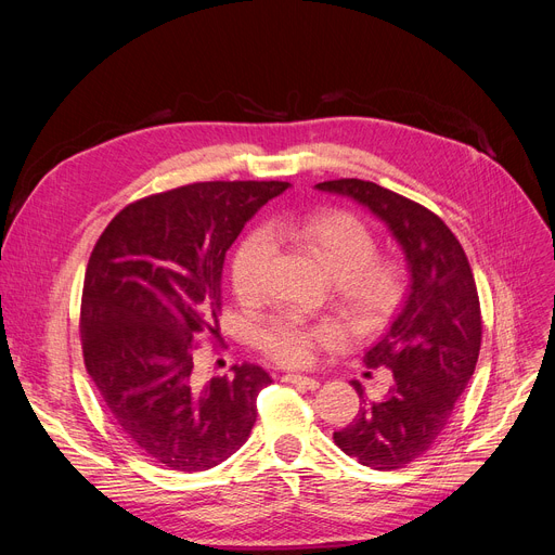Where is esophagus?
<instances>
[{
  "instance_id": "esophagus-1",
  "label": "esophagus",
  "mask_w": 555,
  "mask_h": 555,
  "mask_svg": "<svg viewBox=\"0 0 555 555\" xmlns=\"http://www.w3.org/2000/svg\"><path fill=\"white\" fill-rule=\"evenodd\" d=\"M285 383H293V385H297V387H301V389H306V391H314V389H319V380L317 377H310V375H299V373H287L285 377H283Z\"/></svg>"
}]
</instances>
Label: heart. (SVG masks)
Listing matches in <instances>:
<instances>
[{
  "label": "heart",
  "mask_w": 555,
  "mask_h": 555,
  "mask_svg": "<svg viewBox=\"0 0 555 555\" xmlns=\"http://www.w3.org/2000/svg\"><path fill=\"white\" fill-rule=\"evenodd\" d=\"M295 238L335 281L344 314L360 328L380 326L404 297V274L389 260H377L371 229L346 211H319L295 220H279L254 229L241 241L231 260V283L241 297H251L266 276L274 251L272 236ZM333 339L328 328L304 326L293 317H279L258 333V346L281 364L301 366L312 360L314 346Z\"/></svg>",
  "instance_id": "b5f03b06"
}]
</instances>
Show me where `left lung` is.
<instances>
[{"label":"left lung","mask_w":555,"mask_h":555,"mask_svg":"<svg viewBox=\"0 0 555 555\" xmlns=\"http://www.w3.org/2000/svg\"><path fill=\"white\" fill-rule=\"evenodd\" d=\"M314 189L353 199L385 222L410 272L396 317L364 353L369 369H391V387L373 402L353 380L360 412L333 434L362 465L396 470L439 439L475 373L481 346L475 276L454 233L421 204L364 180H333Z\"/></svg>","instance_id":"obj_1"}]
</instances>
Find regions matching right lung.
<instances>
[{"label": "right lung", "instance_id": "add662e5", "mask_svg": "<svg viewBox=\"0 0 555 555\" xmlns=\"http://www.w3.org/2000/svg\"><path fill=\"white\" fill-rule=\"evenodd\" d=\"M287 182H202L116 216L87 262L85 366L126 439L170 470L202 473L236 452L272 383L258 364L199 385L193 341L218 331L227 249Z\"/></svg>", "mask_w": 555, "mask_h": 555}]
</instances>
